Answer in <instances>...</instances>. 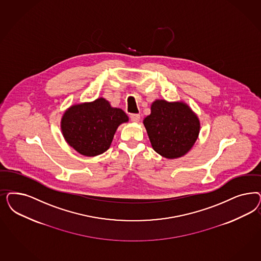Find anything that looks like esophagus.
Listing matches in <instances>:
<instances>
[{"instance_id":"1","label":"esophagus","mask_w":261,"mask_h":261,"mask_svg":"<svg viewBox=\"0 0 261 261\" xmlns=\"http://www.w3.org/2000/svg\"><path fill=\"white\" fill-rule=\"evenodd\" d=\"M130 120H132L134 123H137V122H139V120H140V115H139V114H132V115H130Z\"/></svg>"}]
</instances>
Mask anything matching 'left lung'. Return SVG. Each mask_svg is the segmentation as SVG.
<instances>
[{
	"instance_id": "left-lung-1",
	"label": "left lung",
	"mask_w": 261,
	"mask_h": 261,
	"mask_svg": "<svg viewBox=\"0 0 261 261\" xmlns=\"http://www.w3.org/2000/svg\"><path fill=\"white\" fill-rule=\"evenodd\" d=\"M144 126L151 147L169 160L181 158L193 147L200 133L198 116L184 101L155 100Z\"/></svg>"
}]
</instances>
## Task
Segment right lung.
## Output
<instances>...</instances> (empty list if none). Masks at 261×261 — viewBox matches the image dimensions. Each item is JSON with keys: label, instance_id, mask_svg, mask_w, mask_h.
Instances as JSON below:
<instances>
[{"label": "right lung", "instance_id": "1", "mask_svg": "<svg viewBox=\"0 0 261 261\" xmlns=\"http://www.w3.org/2000/svg\"><path fill=\"white\" fill-rule=\"evenodd\" d=\"M128 121L126 113L98 98L70 107L61 118V132L73 149L86 156H96L110 149L118 126Z\"/></svg>", "mask_w": 261, "mask_h": 261}]
</instances>
